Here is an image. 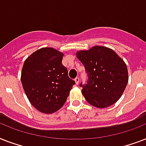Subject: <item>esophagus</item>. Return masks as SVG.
<instances>
[{
  "mask_svg": "<svg viewBox=\"0 0 146 146\" xmlns=\"http://www.w3.org/2000/svg\"><path fill=\"white\" fill-rule=\"evenodd\" d=\"M74 80H75V82H76V85L79 84V82H80V78L76 77Z\"/></svg>",
  "mask_w": 146,
  "mask_h": 146,
  "instance_id": "obj_1",
  "label": "esophagus"
}]
</instances>
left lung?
Returning a JSON list of instances; mask_svg holds the SVG:
<instances>
[{
	"mask_svg": "<svg viewBox=\"0 0 146 146\" xmlns=\"http://www.w3.org/2000/svg\"><path fill=\"white\" fill-rule=\"evenodd\" d=\"M76 57L89 76L87 84H80L87 102L98 108H108L117 102L129 79L123 60L112 49L99 45L79 50Z\"/></svg>",
	"mask_w": 146,
	"mask_h": 146,
	"instance_id": "1",
	"label": "left lung"
}]
</instances>
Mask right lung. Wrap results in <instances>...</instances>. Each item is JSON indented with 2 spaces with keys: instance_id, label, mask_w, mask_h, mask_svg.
Segmentation results:
<instances>
[{
  "instance_id": "add662e5",
  "label": "right lung",
  "mask_w": 146,
  "mask_h": 146,
  "mask_svg": "<svg viewBox=\"0 0 146 146\" xmlns=\"http://www.w3.org/2000/svg\"><path fill=\"white\" fill-rule=\"evenodd\" d=\"M64 54L53 48L35 50L24 61L21 82L30 103L42 113L61 108L76 84L62 64Z\"/></svg>"
}]
</instances>
